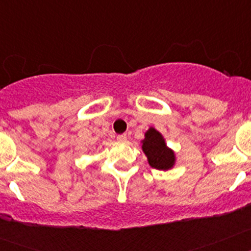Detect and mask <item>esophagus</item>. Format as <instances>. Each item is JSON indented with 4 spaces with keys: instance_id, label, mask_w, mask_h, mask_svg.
<instances>
[{
    "instance_id": "1",
    "label": "esophagus",
    "mask_w": 251,
    "mask_h": 251,
    "mask_svg": "<svg viewBox=\"0 0 251 251\" xmlns=\"http://www.w3.org/2000/svg\"><path fill=\"white\" fill-rule=\"evenodd\" d=\"M117 139H118L119 142H126L127 141V136H126V134H119V136L117 137Z\"/></svg>"
}]
</instances>
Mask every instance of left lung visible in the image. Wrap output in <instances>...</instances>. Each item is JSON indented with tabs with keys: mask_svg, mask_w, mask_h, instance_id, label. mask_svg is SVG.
<instances>
[{
	"mask_svg": "<svg viewBox=\"0 0 251 251\" xmlns=\"http://www.w3.org/2000/svg\"><path fill=\"white\" fill-rule=\"evenodd\" d=\"M142 150L147 156L151 167L167 171L175 166V152L166 146L163 136L153 127L145 133V139L142 141Z\"/></svg>",
	"mask_w": 251,
	"mask_h": 251,
	"instance_id": "left-lung-1",
	"label": "left lung"
}]
</instances>
